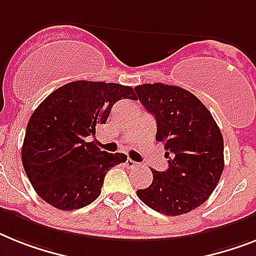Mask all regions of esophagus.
I'll use <instances>...</instances> for the list:
<instances>
[{
    "label": "esophagus",
    "instance_id": "34e87169",
    "mask_svg": "<svg viewBox=\"0 0 256 256\" xmlns=\"http://www.w3.org/2000/svg\"><path fill=\"white\" fill-rule=\"evenodd\" d=\"M126 168H138V164H137V162H134V161H132L130 158H128V160H126Z\"/></svg>",
    "mask_w": 256,
    "mask_h": 256
}]
</instances>
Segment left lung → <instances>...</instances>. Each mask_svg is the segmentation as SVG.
<instances>
[{"label":"left lung","mask_w":256,"mask_h":256,"mask_svg":"<svg viewBox=\"0 0 256 256\" xmlns=\"http://www.w3.org/2000/svg\"><path fill=\"white\" fill-rule=\"evenodd\" d=\"M138 100L157 122L156 140L164 145L168 168H152L153 182L138 199L166 216L191 212L208 200L224 171V138L206 106L179 86L144 84Z\"/></svg>","instance_id":"obj_1"}]
</instances>
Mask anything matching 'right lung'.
Masks as SVG:
<instances>
[{
	"label": "right lung",
	"instance_id": "1",
	"mask_svg": "<svg viewBox=\"0 0 256 256\" xmlns=\"http://www.w3.org/2000/svg\"><path fill=\"white\" fill-rule=\"evenodd\" d=\"M120 99L137 100L130 86L74 81L38 106L27 124L22 164L44 202L61 210L84 208L100 195L107 171L126 161V154L85 141Z\"/></svg>",
	"mask_w": 256,
	"mask_h": 256
}]
</instances>
